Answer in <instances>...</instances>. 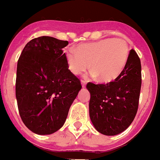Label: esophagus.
Masks as SVG:
<instances>
[{
	"instance_id": "1",
	"label": "esophagus",
	"mask_w": 160,
	"mask_h": 160,
	"mask_svg": "<svg viewBox=\"0 0 160 160\" xmlns=\"http://www.w3.org/2000/svg\"><path fill=\"white\" fill-rule=\"evenodd\" d=\"M86 84H87V82L85 81V80H81V84H82V87L86 86Z\"/></svg>"
}]
</instances>
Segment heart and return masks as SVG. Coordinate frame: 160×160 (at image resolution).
<instances>
[{"instance_id": "heart-1", "label": "heart", "mask_w": 160, "mask_h": 160, "mask_svg": "<svg viewBox=\"0 0 160 160\" xmlns=\"http://www.w3.org/2000/svg\"><path fill=\"white\" fill-rule=\"evenodd\" d=\"M129 46L121 38H105L96 42H85L75 48H69L65 57L70 71L80 75L89 67L92 76H98L103 82L115 80L127 64Z\"/></svg>"}]
</instances>
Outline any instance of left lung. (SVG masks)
Returning <instances> with one entry per match:
<instances>
[{
  "label": "left lung",
  "mask_w": 160,
  "mask_h": 160,
  "mask_svg": "<svg viewBox=\"0 0 160 160\" xmlns=\"http://www.w3.org/2000/svg\"><path fill=\"white\" fill-rule=\"evenodd\" d=\"M141 87V60L132 49L123 71L113 81L87 84L90 93L89 117L94 128L106 136L124 132L137 112Z\"/></svg>",
  "instance_id": "8db88e82"
}]
</instances>
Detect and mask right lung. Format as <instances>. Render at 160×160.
Masks as SVG:
<instances>
[{
  "label": "right lung",
  "mask_w": 160,
  "mask_h": 160,
  "mask_svg": "<svg viewBox=\"0 0 160 160\" xmlns=\"http://www.w3.org/2000/svg\"><path fill=\"white\" fill-rule=\"evenodd\" d=\"M67 41L48 36L26 44L17 63L15 95L19 115L33 133L50 135L67 120L82 86L68 69Z\"/></svg>",
  "instance_id": "1"
}]
</instances>
